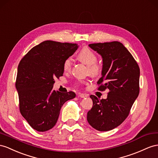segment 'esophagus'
<instances>
[{
  "instance_id": "34e87169",
  "label": "esophagus",
  "mask_w": 158,
  "mask_h": 158,
  "mask_svg": "<svg viewBox=\"0 0 158 158\" xmlns=\"http://www.w3.org/2000/svg\"><path fill=\"white\" fill-rule=\"evenodd\" d=\"M79 96L80 97V98H87L88 95L85 94H80L79 95Z\"/></svg>"
}]
</instances>
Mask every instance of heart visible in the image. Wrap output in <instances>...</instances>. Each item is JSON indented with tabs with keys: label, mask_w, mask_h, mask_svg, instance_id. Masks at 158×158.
<instances>
[{
	"label": "heart",
	"mask_w": 158,
	"mask_h": 158,
	"mask_svg": "<svg viewBox=\"0 0 158 158\" xmlns=\"http://www.w3.org/2000/svg\"><path fill=\"white\" fill-rule=\"evenodd\" d=\"M77 57L80 61L87 64L89 70V73L94 76H96L100 73L102 67L99 64L96 63L98 57L96 55L90 48L85 47L82 48L77 54ZM72 67L71 57H67L63 63V69L64 71H70ZM82 83V81H81Z\"/></svg>",
	"instance_id": "1"
}]
</instances>
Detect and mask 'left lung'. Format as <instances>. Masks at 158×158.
<instances>
[{
  "label": "left lung",
  "instance_id": "1",
  "mask_svg": "<svg viewBox=\"0 0 158 158\" xmlns=\"http://www.w3.org/2000/svg\"><path fill=\"white\" fill-rule=\"evenodd\" d=\"M103 59L98 90L109 91L107 99L90 95L93 107L87 113L88 123L100 131L117 127L127 118L139 93V67L122 43L113 41L89 44Z\"/></svg>",
  "mask_w": 158,
  "mask_h": 158
}]
</instances>
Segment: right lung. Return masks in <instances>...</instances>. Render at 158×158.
I'll return each mask as SVG.
<instances>
[{"label": "right lung", "instance_id": "obj_1", "mask_svg": "<svg viewBox=\"0 0 158 158\" xmlns=\"http://www.w3.org/2000/svg\"><path fill=\"white\" fill-rule=\"evenodd\" d=\"M76 43L45 40L32 48L21 60L15 86L21 115L32 128L43 132L53 127L73 91L52 90L55 79L63 76V63L77 49Z\"/></svg>", "mask_w": 158, "mask_h": 158}]
</instances>
